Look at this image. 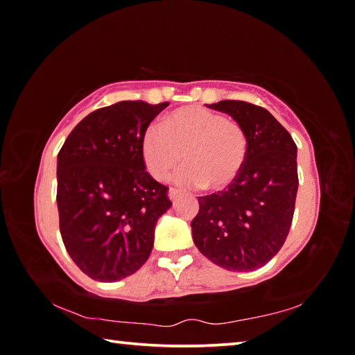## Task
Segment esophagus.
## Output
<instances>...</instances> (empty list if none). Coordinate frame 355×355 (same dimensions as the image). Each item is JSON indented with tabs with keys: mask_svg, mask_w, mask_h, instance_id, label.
<instances>
[{
	"mask_svg": "<svg viewBox=\"0 0 355 355\" xmlns=\"http://www.w3.org/2000/svg\"><path fill=\"white\" fill-rule=\"evenodd\" d=\"M180 196H182V192H180L178 189H175V188H171L169 189V199L171 200H177Z\"/></svg>",
	"mask_w": 355,
	"mask_h": 355,
	"instance_id": "esophagus-1",
	"label": "esophagus"
}]
</instances>
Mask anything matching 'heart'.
Instances as JSON below:
<instances>
[{
    "mask_svg": "<svg viewBox=\"0 0 355 355\" xmlns=\"http://www.w3.org/2000/svg\"><path fill=\"white\" fill-rule=\"evenodd\" d=\"M142 158L150 175L166 180L183 163V184L224 191L241 175L249 137L241 123L202 106H186L161 120L142 136Z\"/></svg>",
    "mask_w": 355,
    "mask_h": 355,
    "instance_id": "heart-1",
    "label": "heart"
}]
</instances>
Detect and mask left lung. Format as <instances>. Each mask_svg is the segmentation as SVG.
<instances>
[{
    "label": "left lung",
    "instance_id": "8db88e82",
    "mask_svg": "<svg viewBox=\"0 0 355 355\" xmlns=\"http://www.w3.org/2000/svg\"><path fill=\"white\" fill-rule=\"evenodd\" d=\"M208 107L243 125L249 153L241 175L218 194L199 197L191 222L203 255L235 272L254 271L282 249L290 232L297 194V147L271 112L241 100Z\"/></svg>",
    "mask_w": 355,
    "mask_h": 355
}]
</instances>
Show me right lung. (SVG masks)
<instances>
[{
  "mask_svg": "<svg viewBox=\"0 0 355 355\" xmlns=\"http://www.w3.org/2000/svg\"><path fill=\"white\" fill-rule=\"evenodd\" d=\"M167 101H119L84 117L58 153L59 230L71 260L89 277L135 274L153 249L155 225L172 202L150 177L142 136Z\"/></svg>",
  "mask_w": 355,
  "mask_h": 355,
  "instance_id": "obj_1",
  "label": "right lung"
}]
</instances>
